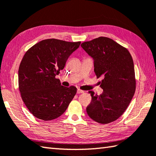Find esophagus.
<instances>
[{
  "label": "esophagus",
  "instance_id": "esophagus-1",
  "mask_svg": "<svg viewBox=\"0 0 156 156\" xmlns=\"http://www.w3.org/2000/svg\"><path fill=\"white\" fill-rule=\"evenodd\" d=\"M77 93H78V94H83V93H84V91L81 90V89H78Z\"/></svg>",
  "mask_w": 156,
  "mask_h": 156
}]
</instances>
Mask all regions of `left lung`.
I'll return each mask as SVG.
<instances>
[{"label":"left lung","mask_w":156,"mask_h":156,"mask_svg":"<svg viewBox=\"0 0 156 156\" xmlns=\"http://www.w3.org/2000/svg\"><path fill=\"white\" fill-rule=\"evenodd\" d=\"M81 47L94 60L96 77H102L100 96L89 91L91 102L87 113L92 120L108 124L118 119L127 109L136 91L135 70L128 49L107 37L84 42Z\"/></svg>","instance_id":"1"}]
</instances>
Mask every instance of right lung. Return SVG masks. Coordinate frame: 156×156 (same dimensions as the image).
<instances>
[{
    "instance_id": "add662e5",
    "label": "right lung",
    "mask_w": 156,
    "mask_h": 156,
    "mask_svg": "<svg viewBox=\"0 0 156 156\" xmlns=\"http://www.w3.org/2000/svg\"><path fill=\"white\" fill-rule=\"evenodd\" d=\"M80 44V41L50 38L26 51L18 69V87L25 106L36 118L49 121L67 109L77 89L61 85L56 76Z\"/></svg>"
}]
</instances>
